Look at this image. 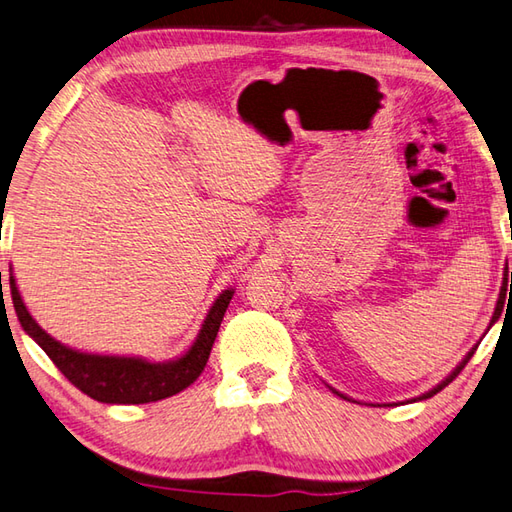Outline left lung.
<instances>
[{
  "label": "left lung",
  "mask_w": 512,
  "mask_h": 512,
  "mask_svg": "<svg viewBox=\"0 0 512 512\" xmlns=\"http://www.w3.org/2000/svg\"><path fill=\"white\" fill-rule=\"evenodd\" d=\"M499 315H502V302H497V308H495V315H493V324L497 322V319H499ZM475 350L477 348H473V350H470V353L466 355V359H464V362L462 364H459L455 370H453V373H450L446 379H444V382L442 384H439V386H435L433 390H428V393L426 395H422V397H419V399H428V397H433V395H437L439 393V390H444L450 382H453V379L459 375V373H462V370H464V366L470 362V357H473L475 355ZM339 395V393H337ZM339 397H344V395H339ZM346 399V397H344Z\"/></svg>",
  "instance_id": "1"
}]
</instances>
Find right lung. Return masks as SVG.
I'll list each match as a JSON object with an SVG mask.
<instances>
[{
	"mask_svg": "<svg viewBox=\"0 0 512 512\" xmlns=\"http://www.w3.org/2000/svg\"><path fill=\"white\" fill-rule=\"evenodd\" d=\"M10 295H13L15 313L26 333L44 348V353L53 359L59 373L75 388L102 404H148L177 395L179 390L188 388L202 375L210 348L215 344L219 324H222L226 308L230 299H233V290H224L215 299V304L208 310L202 330H199L195 344L190 346L188 353L168 364H153L137 357L88 355L66 348L64 344H59L53 337L46 335L37 326L35 319L30 317L13 277H10Z\"/></svg>",
	"mask_w": 512,
	"mask_h": 512,
	"instance_id": "right-lung-1",
	"label": "right lung"
}]
</instances>
